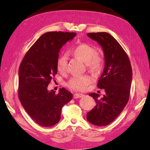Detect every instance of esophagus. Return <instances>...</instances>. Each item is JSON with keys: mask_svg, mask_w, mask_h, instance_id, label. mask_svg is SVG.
Returning <instances> with one entry per match:
<instances>
[{"mask_svg": "<svg viewBox=\"0 0 150 150\" xmlns=\"http://www.w3.org/2000/svg\"><path fill=\"white\" fill-rule=\"evenodd\" d=\"M84 96L83 94H74V99H77V98H81V97H83Z\"/></svg>", "mask_w": 150, "mask_h": 150, "instance_id": "esophagus-1", "label": "esophagus"}]
</instances>
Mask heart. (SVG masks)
Returning a JSON list of instances; mask_svg holds the SVG:
<instances>
[{
    "mask_svg": "<svg viewBox=\"0 0 150 150\" xmlns=\"http://www.w3.org/2000/svg\"><path fill=\"white\" fill-rule=\"evenodd\" d=\"M73 55L86 63L88 69L97 71L103 65V57L97 52H95L93 46L86 43L79 44L72 51ZM57 69L61 72H64L67 70V58L66 56H61L57 60ZM92 82V79L89 76H75L72 78L67 86L69 88L78 91H81L86 89V86Z\"/></svg>",
    "mask_w": 150,
    "mask_h": 150,
    "instance_id": "1",
    "label": "heart"
}]
</instances>
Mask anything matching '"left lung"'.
I'll return each mask as SVG.
<instances>
[{
	"label": "left lung",
	"mask_w": 150,
	"mask_h": 150,
	"mask_svg": "<svg viewBox=\"0 0 150 150\" xmlns=\"http://www.w3.org/2000/svg\"><path fill=\"white\" fill-rule=\"evenodd\" d=\"M87 35L103 48L104 68L98 87L105 91V94L101 99L97 93L89 94L96 105L87 113V120L96 126H107L120 115L128 102L132 69L128 55L110 34L93 33Z\"/></svg>",
	"instance_id": "obj_1"
}]
</instances>
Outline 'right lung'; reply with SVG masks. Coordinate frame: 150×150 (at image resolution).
<instances>
[{
    "label": "right lung",
    "mask_w": 150,
    "mask_h": 150,
    "mask_svg": "<svg viewBox=\"0 0 150 150\" xmlns=\"http://www.w3.org/2000/svg\"><path fill=\"white\" fill-rule=\"evenodd\" d=\"M75 33L49 32L36 40L22 59L19 69V100L36 123L44 127L57 124L62 108L72 98L65 88L58 94L47 86L57 74V60L62 46L72 40Z\"/></svg>",
    "instance_id": "right-lung-1"
}]
</instances>
